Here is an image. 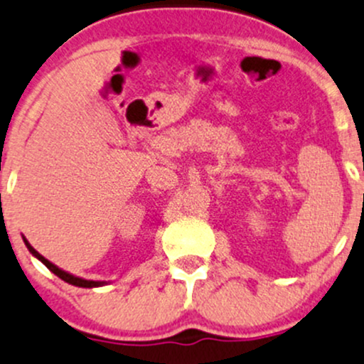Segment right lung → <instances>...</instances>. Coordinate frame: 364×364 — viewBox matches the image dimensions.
I'll list each match as a JSON object with an SVG mask.
<instances>
[{
  "label": "right lung",
  "instance_id": "obj_1",
  "mask_svg": "<svg viewBox=\"0 0 364 364\" xmlns=\"http://www.w3.org/2000/svg\"><path fill=\"white\" fill-rule=\"evenodd\" d=\"M22 239H24V244H26V247H28L31 255H33L34 258H38V259H40V262L43 263V265L47 267L48 270H50V272L55 274L57 277H60V279H63V281H66L68 284L78 286V288H99V286H105V284H108V282H106V281H87V279H83V277H76V275H73V274H70V272H66V270L59 269V267H57V265H53L52 262H48V259L45 258V256H41L40 252H38L36 250H34V247L31 246V244L28 242V239H26V237H22Z\"/></svg>",
  "mask_w": 364,
  "mask_h": 364
}]
</instances>
